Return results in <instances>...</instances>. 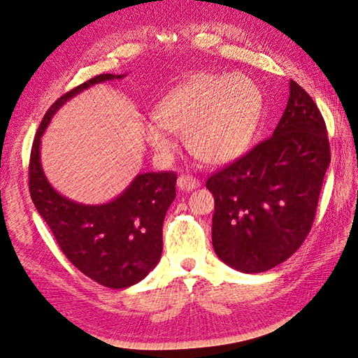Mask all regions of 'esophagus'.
<instances>
[{
    "mask_svg": "<svg viewBox=\"0 0 358 358\" xmlns=\"http://www.w3.org/2000/svg\"><path fill=\"white\" fill-rule=\"evenodd\" d=\"M178 187L180 190H184V192H190V190H194V189H196V187H200V180L198 179H195V178H192V176H179V179H178Z\"/></svg>",
    "mask_w": 358,
    "mask_h": 358,
    "instance_id": "34e87169",
    "label": "esophagus"
}]
</instances>
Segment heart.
Instances as JSON below:
<instances>
[{"mask_svg": "<svg viewBox=\"0 0 358 358\" xmlns=\"http://www.w3.org/2000/svg\"><path fill=\"white\" fill-rule=\"evenodd\" d=\"M262 115L259 87L243 75H196L176 86L144 126L153 150H173V134H185L190 152L211 164H225L250 147Z\"/></svg>", "mask_w": 358, "mask_h": 358, "instance_id": "obj_1", "label": "heart"}]
</instances>
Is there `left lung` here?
I'll return each mask as SVG.
<instances>
[{
    "mask_svg": "<svg viewBox=\"0 0 358 358\" xmlns=\"http://www.w3.org/2000/svg\"><path fill=\"white\" fill-rule=\"evenodd\" d=\"M329 162L325 120L291 80L272 137L206 180L214 195L213 246L219 259L257 273L294 255L312 229Z\"/></svg>",
    "mask_w": 358,
    "mask_h": 358,
    "instance_id": "1",
    "label": "left lung"
}]
</instances>
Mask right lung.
<instances>
[{
	"instance_id": "1",
	"label": "right lung",
	"mask_w": 358,
	"mask_h": 358,
	"mask_svg": "<svg viewBox=\"0 0 358 358\" xmlns=\"http://www.w3.org/2000/svg\"><path fill=\"white\" fill-rule=\"evenodd\" d=\"M123 76L97 75L59 97L41 120L29 164L31 200L59 248L86 277L117 289L141 282L160 261L163 221L176 198L178 174H139L115 200L103 205H83L57 194L48 182L40 162V144L51 118L69 99L92 85Z\"/></svg>"
}]
</instances>
